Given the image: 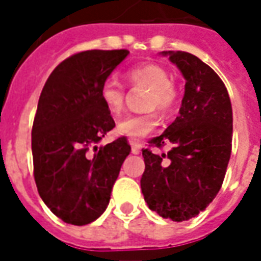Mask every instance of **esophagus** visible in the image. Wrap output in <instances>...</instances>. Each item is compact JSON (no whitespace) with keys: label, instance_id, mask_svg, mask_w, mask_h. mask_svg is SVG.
I'll use <instances>...</instances> for the list:
<instances>
[{"label":"esophagus","instance_id":"esophagus-1","mask_svg":"<svg viewBox=\"0 0 261 261\" xmlns=\"http://www.w3.org/2000/svg\"><path fill=\"white\" fill-rule=\"evenodd\" d=\"M131 152L136 153V155L141 152V145L138 142H131Z\"/></svg>","mask_w":261,"mask_h":261}]
</instances>
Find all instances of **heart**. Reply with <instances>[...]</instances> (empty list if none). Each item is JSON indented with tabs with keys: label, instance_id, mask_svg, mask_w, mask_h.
I'll return each instance as SVG.
<instances>
[{
	"label": "heart",
	"instance_id": "b5f03b06",
	"mask_svg": "<svg viewBox=\"0 0 261 261\" xmlns=\"http://www.w3.org/2000/svg\"><path fill=\"white\" fill-rule=\"evenodd\" d=\"M125 76L131 86L147 88L144 99L145 109H158L162 114L170 113L175 109L179 92L165 67L156 63H145L128 69ZM99 99L102 100L103 106L110 116L117 117L123 113L125 99L124 88L114 80H106L100 85ZM156 124V112L148 110L145 113L133 114L119 121L116 131L120 136L137 140L149 134Z\"/></svg>",
	"mask_w": 261,
	"mask_h": 261
}]
</instances>
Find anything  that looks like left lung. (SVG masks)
<instances>
[{
	"mask_svg": "<svg viewBox=\"0 0 261 261\" xmlns=\"http://www.w3.org/2000/svg\"><path fill=\"white\" fill-rule=\"evenodd\" d=\"M164 54L186 80L185 96L175 121L142 149L141 190L152 211L181 222L205 210L224 183L233 117L226 86L210 65L186 51Z\"/></svg>",
	"mask_w": 261,
	"mask_h": 261,
	"instance_id": "obj_1",
	"label": "left lung"
}]
</instances>
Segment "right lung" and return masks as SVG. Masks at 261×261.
<instances>
[{
  "mask_svg": "<svg viewBox=\"0 0 261 261\" xmlns=\"http://www.w3.org/2000/svg\"><path fill=\"white\" fill-rule=\"evenodd\" d=\"M128 50H86L61 61L43 86L32 127L33 176L50 211L67 224L86 225L109 205L131 152L125 137L97 147L114 120L99 89Z\"/></svg>",
  "mask_w": 261,
  "mask_h": 261,
  "instance_id": "right-lung-1",
  "label": "right lung"
}]
</instances>
